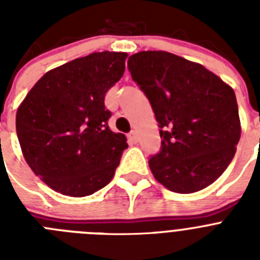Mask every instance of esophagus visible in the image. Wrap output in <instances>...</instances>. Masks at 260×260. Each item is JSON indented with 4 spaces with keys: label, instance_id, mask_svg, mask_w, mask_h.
<instances>
[{
    "label": "esophagus",
    "instance_id": "esophagus-1",
    "mask_svg": "<svg viewBox=\"0 0 260 260\" xmlns=\"http://www.w3.org/2000/svg\"><path fill=\"white\" fill-rule=\"evenodd\" d=\"M128 139H130L133 143H137V142H138V133L135 132V130H133V132L128 134Z\"/></svg>",
    "mask_w": 260,
    "mask_h": 260
}]
</instances>
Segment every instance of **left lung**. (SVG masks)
Listing matches in <instances>:
<instances>
[{"mask_svg": "<svg viewBox=\"0 0 260 260\" xmlns=\"http://www.w3.org/2000/svg\"><path fill=\"white\" fill-rule=\"evenodd\" d=\"M127 66L162 128L161 151L148 161L156 181L180 194L206 189L231 164L241 138L233 88L201 63L164 50L135 53Z\"/></svg>", "mask_w": 260, "mask_h": 260, "instance_id": "1", "label": "left lung"}]
</instances>
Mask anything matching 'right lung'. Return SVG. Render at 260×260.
I'll use <instances>...</instances> for the list:
<instances>
[{
  "mask_svg": "<svg viewBox=\"0 0 260 260\" xmlns=\"http://www.w3.org/2000/svg\"><path fill=\"white\" fill-rule=\"evenodd\" d=\"M125 52H95L45 73L17 110L24 160L50 189L87 197L112 181L126 137L108 126L105 93L123 75Z\"/></svg>",
  "mask_w": 260,
  "mask_h": 260,
  "instance_id": "obj_1",
  "label": "right lung"
}]
</instances>
